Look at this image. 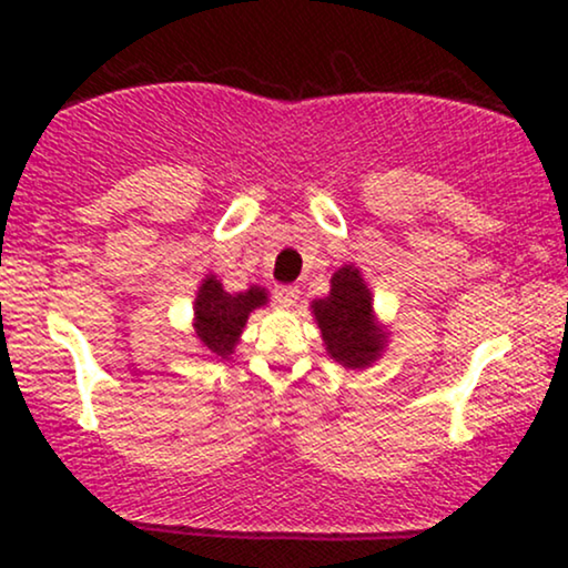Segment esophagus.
<instances>
[{
    "label": "esophagus",
    "mask_w": 568,
    "mask_h": 568,
    "mask_svg": "<svg viewBox=\"0 0 568 568\" xmlns=\"http://www.w3.org/2000/svg\"><path fill=\"white\" fill-rule=\"evenodd\" d=\"M298 293H302V291H298L296 285H277V288H275V302L280 306H296Z\"/></svg>",
    "instance_id": "obj_1"
}]
</instances>
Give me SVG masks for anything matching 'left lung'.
Listing matches in <instances>:
<instances>
[{
  "label": "left lung",
  "mask_w": 568,
  "mask_h": 568,
  "mask_svg": "<svg viewBox=\"0 0 568 568\" xmlns=\"http://www.w3.org/2000/svg\"><path fill=\"white\" fill-rule=\"evenodd\" d=\"M325 349L344 368H368L384 352L387 334L374 315V298L361 270L344 264L331 277V293L312 302Z\"/></svg>",
  "instance_id": "1"
}]
</instances>
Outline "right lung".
I'll list each match as a JSON object with an SVG mask.
<instances>
[{
	"label": "right lung",
	"mask_w": 568,
	"mask_h": 568,
	"mask_svg": "<svg viewBox=\"0 0 568 568\" xmlns=\"http://www.w3.org/2000/svg\"><path fill=\"white\" fill-rule=\"evenodd\" d=\"M266 302H270L266 291L258 285H251L243 293H230L224 291L216 275H207L194 298V334L202 349L207 355L230 357L237 347L247 315Z\"/></svg>",
	"instance_id": "right-lung-1"
}]
</instances>
